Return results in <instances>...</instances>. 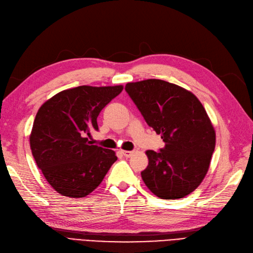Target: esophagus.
Instances as JSON below:
<instances>
[{
    "label": "esophagus",
    "mask_w": 253,
    "mask_h": 253,
    "mask_svg": "<svg viewBox=\"0 0 253 253\" xmlns=\"http://www.w3.org/2000/svg\"><path fill=\"white\" fill-rule=\"evenodd\" d=\"M132 153H133V151H128V150H123V151H122V154H123V156L126 157V158L131 157Z\"/></svg>",
    "instance_id": "esophagus-1"
}]
</instances>
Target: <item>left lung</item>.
Here are the masks:
<instances>
[{
  "label": "left lung",
  "mask_w": 253,
  "mask_h": 253,
  "mask_svg": "<svg viewBox=\"0 0 253 253\" xmlns=\"http://www.w3.org/2000/svg\"><path fill=\"white\" fill-rule=\"evenodd\" d=\"M125 90L165 147L147 150L148 166L141 172L160 199H182L205 177L215 147V131L205 108L192 92L166 81L128 83Z\"/></svg>",
  "instance_id": "1"
}]
</instances>
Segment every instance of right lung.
Listing matches in <instances>:
<instances>
[{"mask_svg":"<svg viewBox=\"0 0 253 253\" xmlns=\"http://www.w3.org/2000/svg\"><path fill=\"white\" fill-rule=\"evenodd\" d=\"M123 86H79L41 106L30 134V148L46 181L64 197L84 198L99 186L118 158L86 137L99 130L101 110Z\"/></svg>","mask_w":253,"mask_h":253,"instance_id":"right-lung-1","label":"right lung"}]
</instances>
